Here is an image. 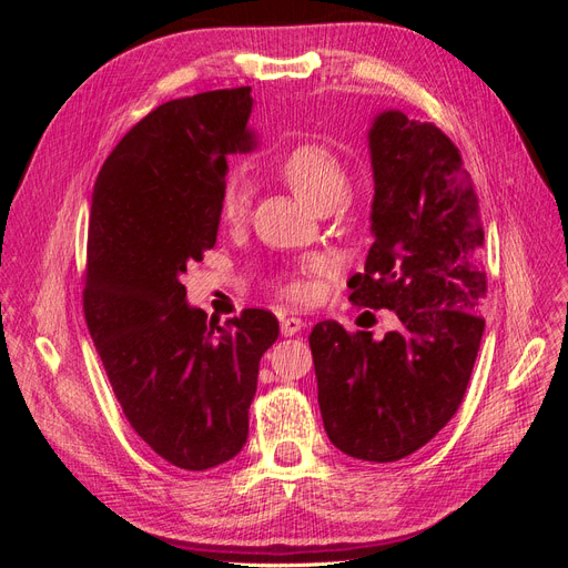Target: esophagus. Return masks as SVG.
I'll list each match as a JSON object with an SVG mask.
<instances>
[{
  "label": "esophagus",
  "instance_id": "obj_1",
  "mask_svg": "<svg viewBox=\"0 0 568 568\" xmlns=\"http://www.w3.org/2000/svg\"><path fill=\"white\" fill-rule=\"evenodd\" d=\"M303 326H305V322L301 317L288 315V317L282 320V334L284 336H296V334H301Z\"/></svg>",
  "mask_w": 568,
  "mask_h": 568
}]
</instances>
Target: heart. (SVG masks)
I'll use <instances>...</instances> for the list:
<instances>
[{
    "label": "heart",
    "mask_w": 568,
    "mask_h": 568,
    "mask_svg": "<svg viewBox=\"0 0 568 568\" xmlns=\"http://www.w3.org/2000/svg\"><path fill=\"white\" fill-rule=\"evenodd\" d=\"M280 178L291 192L303 199L315 211L334 209L346 201L351 192V175L338 153L324 142H301L291 146L280 165ZM220 213L227 222H242L248 213V189L242 178H230L220 194ZM280 294L294 303L311 301L315 286L305 277H284L277 286Z\"/></svg>",
    "instance_id": "heart-1"
}]
</instances>
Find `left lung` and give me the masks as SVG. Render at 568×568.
Instances as JSON below:
<instances>
[{"label": "left lung", "mask_w": 568, "mask_h": 568, "mask_svg": "<svg viewBox=\"0 0 568 568\" xmlns=\"http://www.w3.org/2000/svg\"><path fill=\"white\" fill-rule=\"evenodd\" d=\"M369 151L374 244L351 301L403 326L374 341L324 320L311 348L326 436L355 459L395 462L432 440L467 393L486 326L484 227L462 153L434 123L384 111Z\"/></svg>", "instance_id": "obj_1"}]
</instances>
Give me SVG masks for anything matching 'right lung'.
<instances>
[{
    "mask_svg": "<svg viewBox=\"0 0 568 568\" xmlns=\"http://www.w3.org/2000/svg\"><path fill=\"white\" fill-rule=\"evenodd\" d=\"M251 88L173 99L136 123L92 194L82 307L130 426L173 467L242 453L263 353L280 322L248 307L209 322L182 274L215 246L230 153L251 151Z\"/></svg>",
    "mask_w": 568,
    "mask_h": 568,
    "instance_id": "obj_1",
    "label": "right lung"
}]
</instances>
